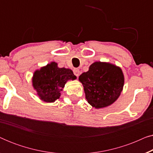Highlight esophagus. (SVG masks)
Masks as SVG:
<instances>
[{"instance_id": "1", "label": "esophagus", "mask_w": 153, "mask_h": 153, "mask_svg": "<svg viewBox=\"0 0 153 153\" xmlns=\"http://www.w3.org/2000/svg\"><path fill=\"white\" fill-rule=\"evenodd\" d=\"M73 72H74V75H76V76H79V74H80V70H79L78 68H74V70H73Z\"/></svg>"}]
</instances>
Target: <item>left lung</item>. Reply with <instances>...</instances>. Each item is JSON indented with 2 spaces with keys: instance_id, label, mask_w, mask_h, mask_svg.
Here are the masks:
<instances>
[{
  "instance_id": "obj_1",
  "label": "left lung",
  "mask_w": 153,
  "mask_h": 153,
  "mask_svg": "<svg viewBox=\"0 0 153 153\" xmlns=\"http://www.w3.org/2000/svg\"><path fill=\"white\" fill-rule=\"evenodd\" d=\"M88 102L95 108L111 105L120 97L125 77L120 67L107 62L97 61L79 77Z\"/></svg>"
}]
</instances>
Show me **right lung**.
<instances>
[{"label": "right lung", "mask_w": 153, "mask_h": 153, "mask_svg": "<svg viewBox=\"0 0 153 153\" xmlns=\"http://www.w3.org/2000/svg\"><path fill=\"white\" fill-rule=\"evenodd\" d=\"M76 79L72 70L58 68L57 62L53 61L35 71L32 85L42 101L51 103L59 99L65 83Z\"/></svg>", "instance_id": "obj_1"}]
</instances>
